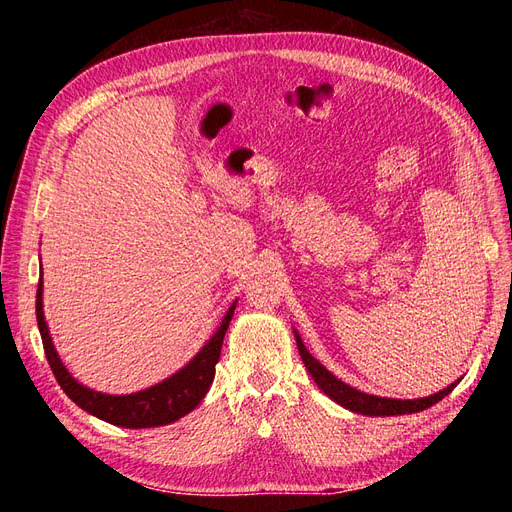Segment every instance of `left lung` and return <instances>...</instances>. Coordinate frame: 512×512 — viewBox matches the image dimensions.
Here are the masks:
<instances>
[{"label": "left lung", "mask_w": 512, "mask_h": 512, "mask_svg": "<svg viewBox=\"0 0 512 512\" xmlns=\"http://www.w3.org/2000/svg\"><path fill=\"white\" fill-rule=\"evenodd\" d=\"M294 337H297V346H299V354L307 367L309 374L316 380V384L324 391V395H329L333 401H337L339 406H344L352 412H359L365 416H395V414H412V412H421L425 408H431L433 404H438L440 399H444L448 393H451L457 382L446 386L444 391L433 393L429 397H421V399H386V397H378V395H367L352 389L350 384L337 380L327 367H322L312 354H309L301 342V337L294 331Z\"/></svg>", "instance_id": "8db88e82"}]
</instances>
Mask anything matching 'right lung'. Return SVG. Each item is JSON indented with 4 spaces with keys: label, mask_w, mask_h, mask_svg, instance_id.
<instances>
[{
    "label": "right lung",
    "mask_w": 512,
    "mask_h": 512,
    "mask_svg": "<svg viewBox=\"0 0 512 512\" xmlns=\"http://www.w3.org/2000/svg\"><path fill=\"white\" fill-rule=\"evenodd\" d=\"M235 303L230 305L220 324V329L215 331V335L205 344V348L200 350L188 365H185L181 371H177L175 376H170L168 380L134 395H102L96 391H89L87 386L79 384L68 374V369L59 361V356L51 344L49 329H46V322H44L42 277L36 292V318H38V329H40L46 361H49L59 386L74 401V404L111 425L128 427V429H145V427H160V425L175 423L203 401L215 376V363L220 361L222 342H224L230 318L235 314Z\"/></svg>",
    "instance_id": "1"
}]
</instances>
